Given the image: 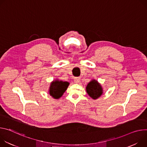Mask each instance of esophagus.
Listing matches in <instances>:
<instances>
[{
    "mask_svg": "<svg viewBox=\"0 0 147 147\" xmlns=\"http://www.w3.org/2000/svg\"><path fill=\"white\" fill-rule=\"evenodd\" d=\"M80 81V78L79 77H75L74 78V82L76 83V84H78L79 82Z\"/></svg>",
    "mask_w": 147,
    "mask_h": 147,
    "instance_id": "esophagus-1",
    "label": "esophagus"
}]
</instances>
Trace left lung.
<instances>
[{"label": "left lung", "mask_w": 147, "mask_h": 147, "mask_svg": "<svg viewBox=\"0 0 147 147\" xmlns=\"http://www.w3.org/2000/svg\"><path fill=\"white\" fill-rule=\"evenodd\" d=\"M87 93L93 99H97L103 94V88L100 84L94 79H92L86 87Z\"/></svg>", "instance_id": "obj_1"}]
</instances>
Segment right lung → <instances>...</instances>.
<instances>
[{"mask_svg": "<svg viewBox=\"0 0 147 147\" xmlns=\"http://www.w3.org/2000/svg\"><path fill=\"white\" fill-rule=\"evenodd\" d=\"M69 85V83L68 82H63L58 80H53L51 83L49 93L53 98L55 99H59L67 89Z\"/></svg>", "mask_w": 147, "mask_h": 147, "instance_id": "1", "label": "right lung"}]
</instances>
